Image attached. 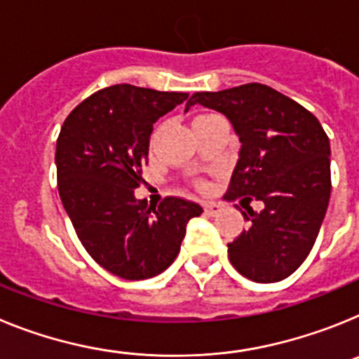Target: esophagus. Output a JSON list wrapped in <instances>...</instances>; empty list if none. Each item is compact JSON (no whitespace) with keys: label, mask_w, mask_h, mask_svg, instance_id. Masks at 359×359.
Segmentation results:
<instances>
[{"label":"esophagus","mask_w":359,"mask_h":359,"mask_svg":"<svg viewBox=\"0 0 359 359\" xmlns=\"http://www.w3.org/2000/svg\"><path fill=\"white\" fill-rule=\"evenodd\" d=\"M205 212L208 215H219L223 212V207L219 203H205Z\"/></svg>","instance_id":"1"}]
</instances>
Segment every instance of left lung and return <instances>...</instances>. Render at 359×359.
Listing matches in <instances>:
<instances>
[{
    "label": "left lung",
    "mask_w": 359,
    "mask_h": 359,
    "mask_svg": "<svg viewBox=\"0 0 359 359\" xmlns=\"http://www.w3.org/2000/svg\"><path fill=\"white\" fill-rule=\"evenodd\" d=\"M223 113L241 142L224 199L241 205L250 226L228 244L231 266L253 282H278L315 246L331 198L329 138L311 111L259 82L189 98ZM265 203L253 212L249 201Z\"/></svg>",
    "instance_id": "left-lung-1"
}]
</instances>
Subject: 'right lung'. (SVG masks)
<instances>
[{"label":"right lung","instance_id":"1","mask_svg":"<svg viewBox=\"0 0 359 359\" xmlns=\"http://www.w3.org/2000/svg\"><path fill=\"white\" fill-rule=\"evenodd\" d=\"M189 93L115 84L82 100L62 123L55 149L57 189L86 252L126 280L169 268L198 203L165 198L158 207L135 198L144 182L152 123Z\"/></svg>","mask_w":359,"mask_h":359}]
</instances>
